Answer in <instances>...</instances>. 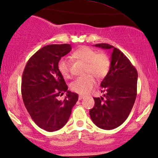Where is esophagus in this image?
<instances>
[{"label": "esophagus", "mask_w": 158, "mask_h": 158, "mask_svg": "<svg viewBox=\"0 0 158 158\" xmlns=\"http://www.w3.org/2000/svg\"><path fill=\"white\" fill-rule=\"evenodd\" d=\"M83 98H84V96H82V95H80L79 97H78V99H79V100H81V99Z\"/></svg>", "instance_id": "34e87169"}]
</instances>
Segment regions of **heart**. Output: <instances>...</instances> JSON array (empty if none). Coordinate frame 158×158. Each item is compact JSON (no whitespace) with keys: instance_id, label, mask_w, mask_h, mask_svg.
Listing matches in <instances>:
<instances>
[{"instance_id":"1","label":"heart","mask_w":158,"mask_h":158,"mask_svg":"<svg viewBox=\"0 0 158 158\" xmlns=\"http://www.w3.org/2000/svg\"><path fill=\"white\" fill-rule=\"evenodd\" d=\"M72 57L85 62V73L89 74L75 79L70 83V89L77 94H87L91 91L96 85V81L94 75L98 79L106 76L111 65L109 57L106 54L97 53L95 49L87 46L77 49L72 53ZM58 69L64 78H70L71 77L70 63L68 59L62 58L60 60Z\"/></svg>"}]
</instances>
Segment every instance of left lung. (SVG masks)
I'll use <instances>...</instances> for the list:
<instances>
[{
  "label": "left lung",
  "instance_id": "1",
  "mask_svg": "<svg viewBox=\"0 0 158 158\" xmlns=\"http://www.w3.org/2000/svg\"><path fill=\"white\" fill-rule=\"evenodd\" d=\"M95 47L112 49L109 73L101 83L103 97L94 98L95 105L89 114L93 122L106 130L115 129L125 122L137 97L138 74L129 60L116 47L109 44Z\"/></svg>",
  "mask_w": 158,
  "mask_h": 158
}]
</instances>
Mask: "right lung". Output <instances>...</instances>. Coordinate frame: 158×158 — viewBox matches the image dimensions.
Listing matches in <instances>:
<instances>
[{
    "mask_svg": "<svg viewBox=\"0 0 158 158\" xmlns=\"http://www.w3.org/2000/svg\"><path fill=\"white\" fill-rule=\"evenodd\" d=\"M72 49L69 44H49L38 50L26 64L21 80L23 103L35 124L47 131L63 127L78 95L68 90L58 62ZM67 93L64 101L58 96Z\"/></svg>",
    "mask_w": 158,
    "mask_h": 158,
    "instance_id": "right-lung-1",
    "label": "right lung"
}]
</instances>
